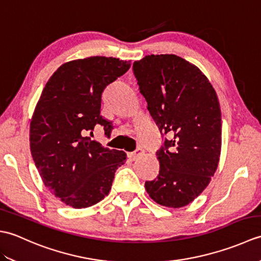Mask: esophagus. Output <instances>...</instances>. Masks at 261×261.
<instances>
[{
	"mask_svg": "<svg viewBox=\"0 0 261 261\" xmlns=\"http://www.w3.org/2000/svg\"><path fill=\"white\" fill-rule=\"evenodd\" d=\"M142 153H143L142 149H141V148H138L137 150H135L134 152H130V153H129V157H130L132 160H135V159H137L139 156H141Z\"/></svg>",
	"mask_w": 261,
	"mask_h": 261,
	"instance_id": "34e87169",
	"label": "esophagus"
}]
</instances>
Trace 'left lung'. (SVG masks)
<instances>
[{
  "label": "left lung",
  "mask_w": 261,
  "mask_h": 261,
  "mask_svg": "<svg viewBox=\"0 0 261 261\" xmlns=\"http://www.w3.org/2000/svg\"><path fill=\"white\" fill-rule=\"evenodd\" d=\"M148 110L165 139L157 178L145 187L154 202L178 208L192 203L218 168L222 119L218 95L195 65L176 55H148L134 63Z\"/></svg>",
  "instance_id": "obj_1"
}]
</instances>
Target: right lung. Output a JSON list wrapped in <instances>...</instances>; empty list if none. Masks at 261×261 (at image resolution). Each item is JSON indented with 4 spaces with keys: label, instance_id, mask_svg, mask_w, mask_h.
<instances>
[{
    "label": "right lung",
    "instance_id": "obj_1",
    "mask_svg": "<svg viewBox=\"0 0 261 261\" xmlns=\"http://www.w3.org/2000/svg\"><path fill=\"white\" fill-rule=\"evenodd\" d=\"M130 62L93 56L63 64L43 88L30 122V150L43 184L64 204L85 208L108 195L124 151L91 140L94 126L112 130L101 116L104 88Z\"/></svg>",
    "mask_w": 261,
    "mask_h": 261
}]
</instances>
